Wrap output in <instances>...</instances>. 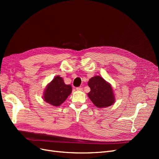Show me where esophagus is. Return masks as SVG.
Here are the masks:
<instances>
[{"label": "esophagus", "instance_id": "esophagus-1", "mask_svg": "<svg viewBox=\"0 0 159 159\" xmlns=\"http://www.w3.org/2000/svg\"><path fill=\"white\" fill-rule=\"evenodd\" d=\"M76 89L78 90V91H83V88H81V87H79V88H76Z\"/></svg>", "mask_w": 159, "mask_h": 159}]
</instances>
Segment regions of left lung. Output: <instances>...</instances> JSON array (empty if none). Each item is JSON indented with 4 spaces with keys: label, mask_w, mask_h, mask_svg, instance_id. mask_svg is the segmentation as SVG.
<instances>
[{
    "label": "left lung",
    "mask_w": 159,
    "mask_h": 159,
    "mask_svg": "<svg viewBox=\"0 0 159 159\" xmlns=\"http://www.w3.org/2000/svg\"><path fill=\"white\" fill-rule=\"evenodd\" d=\"M91 91L88 93L89 98L98 108H105L115 102L113 87L102 77L95 75L88 81Z\"/></svg>",
    "instance_id": "obj_1"
}]
</instances>
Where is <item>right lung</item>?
<instances>
[{
  "instance_id": "obj_1",
  "label": "right lung",
  "mask_w": 159,
  "mask_h": 159,
  "mask_svg": "<svg viewBox=\"0 0 159 159\" xmlns=\"http://www.w3.org/2000/svg\"><path fill=\"white\" fill-rule=\"evenodd\" d=\"M71 91V86L66 85L63 78L57 75L46 85L42 98L52 106L57 107L65 102Z\"/></svg>"
}]
</instances>
